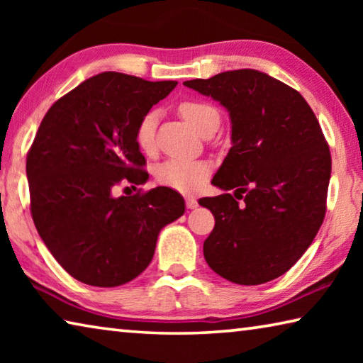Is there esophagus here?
Wrapping results in <instances>:
<instances>
[{"instance_id": "esophagus-1", "label": "esophagus", "mask_w": 363, "mask_h": 363, "mask_svg": "<svg viewBox=\"0 0 363 363\" xmlns=\"http://www.w3.org/2000/svg\"><path fill=\"white\" fill-rule=\"evenodd\" d=\"M186 206L189 208V210H195V208L199 206V201H196V199H194V196H187Z\"/></svg>"}]
</instances>
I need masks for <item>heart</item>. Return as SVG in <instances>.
Instances as JSON below:
<instances>
[{
	"label": "heart",
	"instance_id": "1",
	"mask_svg": "<svg viewBox=\"0 0 363 363\" xmlns=\"http://www.w3.org/2000/svg\"><path fill=\"white\" fill-rule=\"evenodd\" d=\"M179 113L194 130L205 134L219 125L218 108L205 101H182L179 104ZM158 121L157 110L140 116L138 121L134 139L144 153L155 150V128ZM210 174V164L206 162H181V160H168L155 169L157 181L164 187L190 194L203 187L206 177Z\"/></svg>",
	"mask_w": 363,
	"mask_h": 363
}]
</instances>
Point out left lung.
<instances>
[{
	"mask_svg": "<svg viewBox=\"0 0 363 363\" xmlns=\"http://www.w3.org/2000/svg\"><path fill=\"white\" fill-rule=\"evenodd\" d=\"M184 86L219 101L232 121L213 184L235 196L200 200L216 220L203 243L208 266L238 285L277 279L309 248L327 211L331 155L317 116L296 89L257 70Z\"/></svg>",
	"mask_w": 363,
	"mask_h": 363,
	"instance_id": "left-lung-1",
	"label": "left lung"
}]
</instances>
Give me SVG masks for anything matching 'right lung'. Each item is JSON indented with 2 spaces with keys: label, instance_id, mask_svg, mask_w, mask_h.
Instances as JSON below:
<instances>
[{
  "label": "right lung",
  "instance_id": "right-lung-1",
  "mask_svg": "<svg viewBox=\"0 0 363 363\" xmlns=\"http://www.w3.org/2000/svg\"><path fill=\"white\" fill-rule=\"evenodd\" d=\"M176 84L99 73L54 102L36 131L27 153L30 213L51 255L86 285L136 279L158 232L184 214V199L168 187L113 195L145 182L134 131Z\"/></svg>",
  "mask_w": 363,
  "mask_h": 363
}]
</instances>
